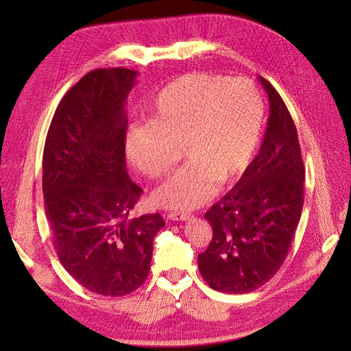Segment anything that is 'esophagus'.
I'll list each match as a JSON object with an SVG mask.
<instances>
[{
  "label": "esophagus",
  "instance_id": "esophagus-1",
  "mask_svg": "<svg viewBox=\"0 0 351 351\" xmlns=\"http://www.w3.org/2000/svg\"><path fill=\"white\" fill-rule=\"evenodd\" d=\"M167 219L171 221H184V220H189L190 215L184 213H170L167 214Z\"/></svg>",
  "mask_w": 351,
  "mask_h": 351
}]
</instances>
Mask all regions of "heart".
<instances>
[{"instance_id": "b5f03b06", "label": "heart", "mask_w": 351, "mask_h": 351, "mask_svg": "<svg viewBox=\"0 0 351 351\" xmlns=\"http://www.w3.org/2000/svg\"><path fill=\"white\" fill-rule=\"evenodd\" d=\"M264 102L245 78L185 73L161 88L149 106V123L126 132V155L137 171L156 180L173 167L178 147L189 162L156 189L160 208L189 211L241 176L256 154Z\"/></svg>"}]
</instances>
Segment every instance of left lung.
Wrapping results in <instances>:
<instances>
[{
  "label": "left lung",
  "instance_id": "1",
  "mask_svg": "<svg viewBox=\"0 0 351 351\" xmlns=\"http://www.w3.org/2000/svg\"><path fill=\"white\" fill-rule=\"evenodd\" d=\"M259 81L270 102L264 140L235 187L205 214L213 240L197 256L205 282L228 294L252 293L278 273L303 210L295 125L276 88L263 77Z\"/></svg>",
  "mask_w": 351,
  "mask_h": 351
}]
</instances>
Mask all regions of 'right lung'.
Instances as JSON below:
<instances>
[{
  "instance_id": "add662e5",
  "label": "right lung",
  "mask_w": 351,
  "mask_h": 351,
  "mask_svg": "<svg viewBox=\"0 0 351 351\" xmlns=\"http://www.w3.org/2000/svg\"><path fill=\"white\" fill-rule=\"evenodd\" d=\"M138 72L86 73L63 96L43 149V200L64 270L92 293L121 297L151 270L161 215L131 217L141 189L125 161V104Z\"/></svg>"
}]
</instances>
